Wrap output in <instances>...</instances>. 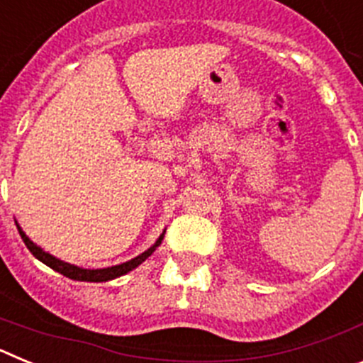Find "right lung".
Here are the masks:
<instances>
[{
	"mask_svg": "<svg viewBox=\"0 0 363 363\" xmlns=\"http://www.w3.org/2000/svg\"><path fill=\"white\" fill-rule=\"evenodd\" d=\"M18 230H19V236H21V240H23L25 245H27L28 251L36 256L40 262H43L45 265H49L50 269H54V271L60 272V274H63V277L70 278V280H78V281H107V280H114V278H118V277H123V274H127L129 271L136 269L138 265L142 264V262H145V259L149 258L154 251H156V247H158L163 240V234H162V236L158 238V242L154 243L150 249H147L145 252H142L140 256H136V258H133L130 262H125V264H121V265H114V267H107V269H82V267H76V265L65 264V262H62V259H57V258H54V256H50L49 252L41 251L40 247L34 245V243L27 238V234L19 229V227H18Z\"/></svg>",
	"mask_w": 363,
	"mask_h": 363,
	"instance_id": "right-lung-1",
	"label": "right lung"
}]
</instances>
